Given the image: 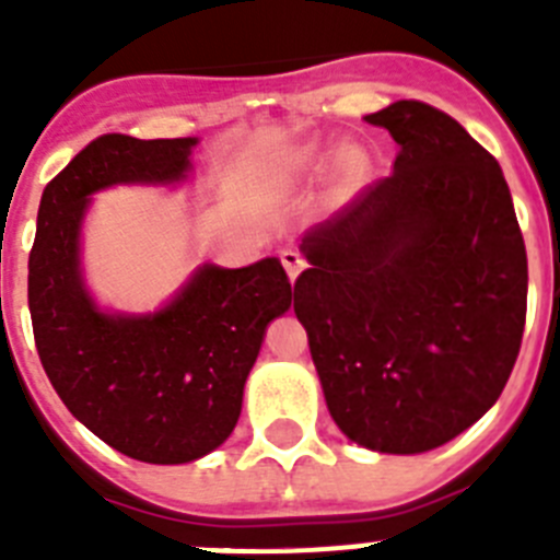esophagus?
Returning <instances> with one entry per match:
<instances>
[{
  "instance_id": "34e87169",
  "label": "esophagus",
  "mask_w": 560,
  "mask_h": 560,
  "mask_svg": "<svg viewBox=\"0 0 560 560\" xmlns=\"http://www.w3.org/2000/svg\"><path fill=\"white\" fill-rule=\"evenodd\" d=\"M280 260H283L285 271H289V277H291V283H294L296 275H300V271H303V266H305L303 255H300V252H294V249H285V252H280Z\"/></svg>"
}]
</instances>
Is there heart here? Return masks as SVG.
Segmentation results:
<instances>
[{"label":"heart","instance_id":"heart-1","mask_svg":"<svg viewBox=\"0 0 560 560\" xmlns=\"http://www.w3.org/2000/svg\"><path fill=\"white\" fill-rule=\"evenodd\" d=\"M319 165H323V156H319V151H316L314 145H308L291 156L289 171L291 173H311V171H319Z\"/></svg>","mask_w":560,"mask_h":560}]
</instances>
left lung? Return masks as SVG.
I'll return each instance as SVG.
<instances>
[{"mask_svg":"<svg viewBox=\"0 0 560 560\" xmlns=\"http://www.w3.org/2000/svg\"><path fill=\"white\" fill-rule=\"evenodd\" d=\"M395 171L305 232L294 311L330 418L353 443L420 454L497 404L522 348L527 252L502 167L446 112L364 117Z\"/></svg>","mask_w":560,"mask_h":560,"instance_id":"left-lung-1","label":"left lung"}]
</instances>
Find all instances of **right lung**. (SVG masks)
<instances>
[{
	"label": "right lung",
	"instance_id": "add662e5",
	"mask_svg": "<svg viewBox=\"0 0 560 560\" xmlns=\"http://www.w3.org/2000/svg\"><path fill=\"white\" fill-rule=\"evenodd\" d=\"M192 137L103 133L44 187L27 303L42 368L89 432L140 463H190L219 448L241 415L266 325L291 305L283 264L205 266L153 316L103 314L81 277L78 232L95 190L176 182Z\"/></svg>",
	"mask_w": 560,
	"mask_h": 560
}]
</instances>
